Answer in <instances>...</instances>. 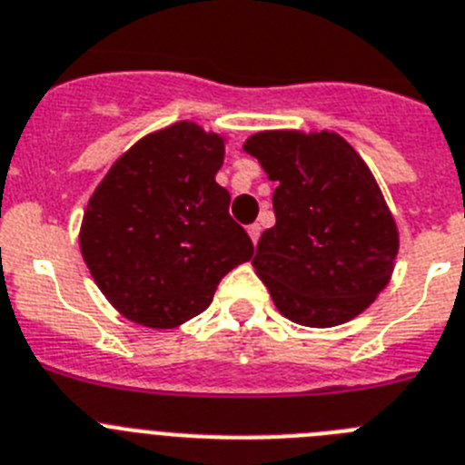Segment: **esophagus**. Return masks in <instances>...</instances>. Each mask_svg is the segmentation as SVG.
Returning a JSON list of instances; mask_svg holds the SVG:
<instances>
[{
    "mask_svg": "<svg viewBox=\"0 0 465 465\" xmlns=\"http://www.w3.org/2000/svg\"><path fill=\"white\" fill-rule=\"evenodd\" d=\"M248 233H250V238H252V243H257V241H260L262 227H260V224H250V227H248Z\"/></svg>",
    "mask_w": 465,
    "mask_h": 465,
    "instance_id": "esophagus-1",
    "label": "esophagus"
}]
</instances>
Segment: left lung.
Instances as JSON below:
<instances>
[{"instance_id": "1", "label": "left lung", "mask_w": 465, "mask_h": 465, "mask_svg": "<svg viewBox=\"0 0 465 465\" xmlns=\"http://www.w3.org/2000/svg\"><path fill=\"white\" fill-rule=\"evenodd\" d=\"M243 149L276 183V224L252 257L282 316L309 328L351 321L386 288L398 229L365 161L334 133L266 131Z\"/></svg>"}]
</instances>
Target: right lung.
Listing matches in <instances>:
<instances>
[{"label": "right lung", "instance_id": "obj_1", "mask_svg": "<svg viewBox=\"0 0 465 465\" xmlns=\"http://www.w3.org/2000/svg\"><path fill=\"white\" fill-rule=\"evenodd\" d=\"M224 143L180 121L143 137L104 175L84 213L82 255L128 321L168 330L199 316L255 248L215 183Z\"/></svg>", "mask_w": 465, "mask_h": 465}]
</instances>
